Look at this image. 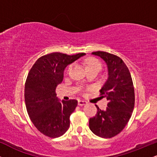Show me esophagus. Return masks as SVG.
Returning <instances> with one entry per match:
<instances>
[{
    "mask_svg": "<svg viewBox=\"0 0 157 157\" xmlns=\"http://www.w3.org/2000/svg\"><path fill=\"white\" fill-rule=\"evenodd\" d=\"M87 103V102L85 101V100H78V105H84Z\"/></svg>",
    "mask_w": 157,
    "mask_h": 157,
    "instance_id": "1",
    "label": "esophagus"
}]
</instances>
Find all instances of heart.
<instances>
[{
	"label": "heart",
	"instance_id": "b5f03b06",
	"mask_svg": "<svg viewBox=\"0 0 157 157\" xmlns=\"http://www.w3.org/2000/svg\"><path fill=\"white\" fill-rule=\"evenodd\" d=\"M85 64H86V70L88 69H92V68H99L101 69V64L99 62L98 60L94 57H90V58L86 59L85 61Z\"/></svg>",
	"mask_w": 157,
	"mask_h": 157
}]
</instances>
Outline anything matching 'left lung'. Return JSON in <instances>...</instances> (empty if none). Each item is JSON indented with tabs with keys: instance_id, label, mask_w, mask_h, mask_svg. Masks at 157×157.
<instances>
[{
	"instance_id": "8db88e82",
	"label": "left lung",
	"mask_w": 157,
	"mask_h": 157,
	"mask_svg": "<svg viewBox=\"0 0 157 157\" xmlns=\"http://www.w3.org/2000/svg\"><path fill=\"white\" fill-rule=\"evenodd\" d=\"M107 64L109 77L100 89V95L109 103L105 111L97 105V114L89 120V128L97 136L111 138L120 134L130 120L134 108L132 78L127 66L118 56L105 52H94Z\"/></svg>"
}]
</instances>
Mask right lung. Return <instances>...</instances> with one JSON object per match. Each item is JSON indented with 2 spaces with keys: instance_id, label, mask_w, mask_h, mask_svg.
I'll return each instance as SVG.
<instances>
[{
  "instance_id": "obj_1",
  "label": "right lung",
  "mask_w": 157,
  "mask_h": 157,
  "mask_svg": "<svg viewBox=\"0 0 157 157\" xmlns=\"http://www.w3.org/2000/svg\"><path fill=\"white\" fill-rule=\"evenodd\" d=\"M85 55L48 54L37 59L28 74L24 90L27 112L37 130L48 137H59L69 128L77 100L60 102L55 89L62 82L66 66Z\"/></svg>"
}]
</instances>
